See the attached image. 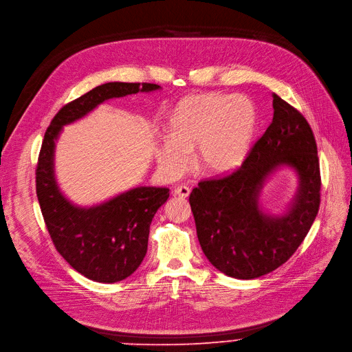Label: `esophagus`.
<instances>
[{"label": "esophagus", "mask_w": 352, "mask_h": 352, "mask_svg": "<svg viewBox=\"0 0 352 352\" xmlns=\"http://www.w3.org/2000/svg\"><path fill=\"white\" fill-rule=\"evenodd\" d=\"M174 194L179 195L182 198H187L190 195V188L187 186H178L174 188Z\"/></svg>", "instance_id": "34e87169"}]
</instances>
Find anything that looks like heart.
<instances>
[{"instance_id": "obj_1", "label": "heart", "mask_w": 352, "mask_h": 352, "mask_svg": "<svg viewBox=\"0 0 352 352\" xmlns=\"http://www.w3.org/2000/svg\"><path fill=\"white\" fill-rule=\"evenodd\" d=\"M256 129V109L248 98L201 94L182 100L170 118V140L161 144L158 162L170 177H178L197 160L212 174L230 173L246 157Z\"/></svg>"}]
</instances>
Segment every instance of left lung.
I'll use <instances>...</instances> for the list:
<instances>
[{"mask_svg": "<svg viewBox=\"0 0 352 352\" xmlns=\"http://www.w3.org/2000/svg\"><path fill=\"white\" fill-rule=\"evenodd\" d=\"M273 119L234 171L198 182L190 195L198 241L210 263L227 276L256 279L287 262L307 237L320 204L318 148L305 116L273 94ZM294 166L301 186L296 204L282 218L258 210L265 175Z\"/></svg>", "mask_w": 352, "mask_h": 352, "instance_id": "left-lung-1", "label": "left lung"}]
</instances>
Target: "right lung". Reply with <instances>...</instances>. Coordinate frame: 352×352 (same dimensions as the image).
<instances>
[{
  "label": "right lung",
  "mask_w": 352,
  "mask_h": 352,
  "mask_svg": "<svg viewBox=\"0 0 352 352\" xmlns=\"http://www.w3.org/2000/svg\"><path fill=\"white\" fill-rule=\"evenodd\" d=\"M158 87L155 83L124 82L96 86L66 103L44 133L36 166V192L43 219L56 250L90 280L113 283L138 269L146 254L151 221L170 197V188L138 187L98 207H74L56 186L54 141L63 125L85 116L103 100Z\"/></svg>",
  "instance_id": "1"
}]
</instances>
